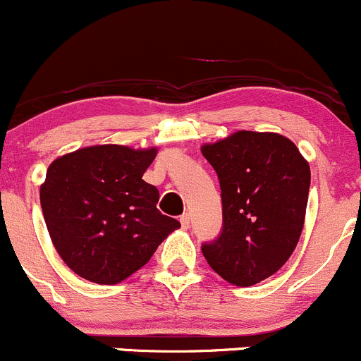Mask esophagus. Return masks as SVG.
<instances>
[{
	"label": "esophagus",
	"mask_w": 361,
	"mask_h": 361,
	"mask_svg": "<svg viewBox=\"0 0 361 361\" xmlns=\"http://www.w3.org/2000/svg\"><path fill=\"white\" fill-rule=\"evenodd\" d=\"M180 226L184 229L189 228V214H182L180 215Z\"/></svg>",
	"instance_id": "esophagus-1"
}]
</instances>
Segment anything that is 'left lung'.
<instances>
[{
  "instance_id": "left-lung-1",
  "label": "left lung",
  "mask_w": 361,
  "mask_h": 361,
  "mask_svg": "<svg viewBox=\"0 0 361 361\" xmlns=\"http://www.w3.org/2000/svg\"><path fill=\"white\" fill-rule=\"evenodd\" d=\"M202 153L221 184L222 229L202 245L212 269L236 287L276 273L300 238L310 195V165L287 137L233 133Z\"/></svg>"
}]
</instances>
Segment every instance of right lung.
<instances>
[{
	"mask_svg": "<svg viewBox=\"0 0 361 361\" xmlns=\"http://www.w3.org/2000/svg\"><path fill=\"white\" fill-rule=\"evenodd\" d=\"M156 149L92 146L55 159L39 189L51 241L78 276L114 285L147 264L180 228L156 208L159 192L142 180Z\"/></svg>",
	"mask_w": 361,
	"mask_h": 361,
	"instance_id": "add662e5",
	"label": "right lung"
}]
</instances>
